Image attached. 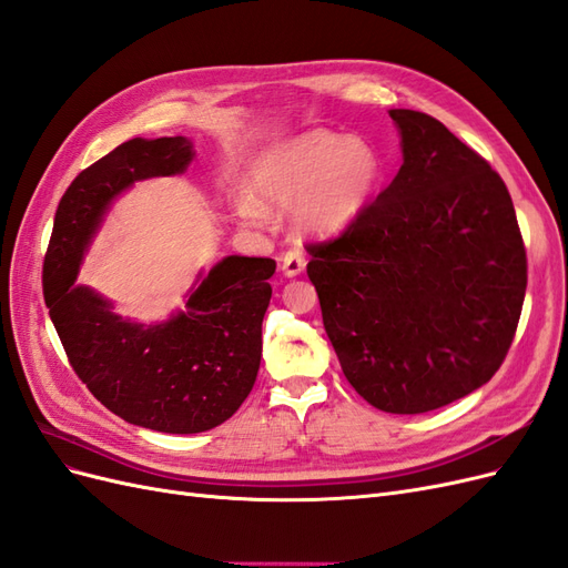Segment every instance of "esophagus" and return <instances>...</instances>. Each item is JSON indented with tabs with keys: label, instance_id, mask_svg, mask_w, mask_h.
Returning a JSON list of instances; mask_svg holds the SVG:
<instances>
[{
	"label": "esophagus",
	"instance_id": "1",
	"mask_svg": "<svg viewBox=\"0 0 568 568\" xmlns=\"http://www.w3.org/2000/svg\"><path fill=\"white\" fill-rule=\"evenodd\" d=\"M305 270V255L303 251L298 248H291L282 255V272L286 274V277H296V274H301Z\"/></svg>",
	"mask_w": 568,
	"mask_h": 568
}]
</instances>
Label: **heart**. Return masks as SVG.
I'll return each instance as SVG.
<instances>
[{"mask_svg": "<svg viewBox=\"0 0 568 568\" xmlns=\"http://www.w3.org/2000/svg\"><path fill=\"white\" fill-rule=\"evenodd\" d=\"M376 151L336 132H305L270 146L246 175V194L234 215L248 227H267L270 209L294 213L298 232L334 236L367 209L379 180Z\"/></svg>", "mask_w": 568, "mask_h": 568, "instance_id": "1", "label": "heart"}]
</instances>
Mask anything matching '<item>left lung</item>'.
<instances>
[{
  "mask_svg": "<svg viewBox=\"0 0 568 568\" xmlns=\"http://www.w3.org/2000/svg\"><path fill=\"white\" fill-rule=\"evenodd\" d=\"M398 175L332 242L311 244L326 336L376 409L422 415L500 369L526 296V248L503 178L440 120L388 111Z\"/></svg>",
  "mask_w": 568,
  "mask_h": 568,
  "instance_id": "8db88e82",
  "label": "left lung"
}]
</instances>
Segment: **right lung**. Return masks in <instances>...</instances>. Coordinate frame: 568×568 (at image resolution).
I'll list each match as a JSON object with an SVG mask.
<instances>
[{
	"label": "right lung",
	"instance_id": "1",
	"mask_svg": "<svg viewBox=\"0 0 568 568\" xmlns=\"http://www.w3.org/2000/svg\"><path fill=\"white\" fill-rule=\"evenodd\" d=\"M192 159L186 136H134L84 168L59 203L42 270L49 317L82 384L120 419L163 434L209 432L248 398L277 263L222 257L161 324L120 317L75 280L111 203L140 180L182 175Z\"/></svg>",
	"mask_w": 568,
	"mask_h": 568
}]
</instances>
